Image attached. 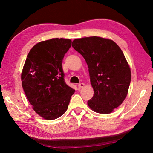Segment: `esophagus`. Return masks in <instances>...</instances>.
I'll list each match as a JSON object with an SVG mask.
<instances>
[{"label":"esophagus","instance_id":"1","mask_svg":"<svg viewBox=\"0 0 153 153\" xmlns=\"http://www.w3.org/2000/svg\"><path fill=\"white\" fill-rule=\"evenodd\" d=\"M84 85H85V84H84V83H79V84H78V88L79 89H81V88H82L83 87H84Z\"/></svg>","mask_w":153,"mask_h":153}]
</instances>
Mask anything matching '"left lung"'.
<instances>
[{
    "label": "left lung",
    "mask_w": 153,
    "mask_h": 153,
    "mask_svg": "<svg viewBox=\"0 0 153 153\" xmlns=\"http://www.w3.org/2000/svg\"><path fill=\"white\" fill-rule=\"evenodd\" d=\"M72 47L88 64L94 91L88 105L94 112L109 114L124 100L131 71L123 51L114 41L99 37L76 39Z\"/></svg>",
    "instance_id": "8db88e82"
}]
</instances>
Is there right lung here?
<instances>
[{
	"label": "right lung",
	"mask_w": 153,
	"mask_h": 153,
	"mask_svg": "<svg viewBox=\"0 0 153 153\" xmlns=\"http://www.w3.org/2000/svg\"><path fill=\"white\" fill-rule=\"evenodd\" d=\"M71 41L55 38L41 41L30 49L21 74L22 86L33 109L46 120L60 117L75 92L65 82L63 59Z\"/></svg>",
	"instance_id": "obj_1"
}]
</instances>
